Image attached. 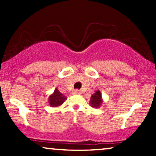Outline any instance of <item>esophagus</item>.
Returning <instances> with one entry per match:
<instances>
[{"label":"esophagus","mask_w":156,"mask_h":156,"mask_svg":"<svg viewBox=\"0 0 156 156\" xmlns=\"http://www.w3.org/2000/svg\"><path fill=\"white\" fill-rule=\"evenodd\" d=\"M73 94H81V92L78 89H75V90L73 91Z\"/></svg>","instance_id":"34e87169"}]
</instances>
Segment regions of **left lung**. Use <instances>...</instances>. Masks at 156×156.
Returning a JSON list of instances; mask_svg holds the SVG:
<instances>
[{
	"instance_id": "8db88e82",
	"label": "left lung",
	"mask_w": 156,
	"mask_h": 156,
	"mask_svg": "<svg viewBox=\"0 0 156 156\" xmlns=\"http://www.w3.org/2000/svg\"><path fill=\"white\" fill-rule=\"evenodd\" d=\"M103 101L102 98V94L101 91L98 89L96 91L95 93L92 94L90 98V101H89V104L92 108H99L103 104Z\"/></svg>"
}]
</instances>
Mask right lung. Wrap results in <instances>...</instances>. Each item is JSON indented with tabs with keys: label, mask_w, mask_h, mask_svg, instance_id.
I'll return each mask as SVG.
<instances>
[{
	"label": "right lung",
	"mask_w": 156,
	"mask_h": 156,
	"mask_svg": "<svg viewBox=\"0 0 156 156\" xmlns=\"http://www.w3.org/2000/svg\"><path fill=\"white\" fill-rule=\"evenodd\" d=\"M66 100H67V97L64 96L58 90V89L55 88L53 94L48 97V103L51 107L55 108V107L62 105Z\"/></svg>",
	"instance_id": "right-lung-1"
}]
</instances>
